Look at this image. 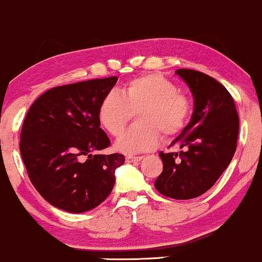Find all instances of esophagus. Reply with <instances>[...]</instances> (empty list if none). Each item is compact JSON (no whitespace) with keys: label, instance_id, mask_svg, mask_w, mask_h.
I'll return each instance as SVG.
<instances>
[{"label":"esophagus","instance_id":"esophagus-1","mask_svg":"<svg viewBox=\"0 0 262 262\" xmlns=\"http://www.w3.org/2000/svg\"><path fill=\"white\" fill-rule=\"evenodd\" d=\"M143 159V156H127L125 158V161L127 162H138Z\"/></svg>","mask_w":262,"mask_h":262}]
</instances>
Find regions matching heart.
Instances as JSON below:
<instances>
[{
  "label": "heart",
  "instance_id": "b5f03b06",
  "mask_svg": "<svg viewBox=\"0 0 262 262\" xmlns=\"http://www.w3.org/2000/svg\"><path fill=\"white\" fill-rule=\"evenodd\" d=\"M191 111V100L177 92L170 80L149 74L129 81L121 96L108 93L98 107V121L104 130L118 137L132 113H138L137 127L125 132L114 144L118 152L133 155L154 149L160 133L167 138L179 134L187 124Z\"/></svg>",
  "mask_w": 262,
  "mask_h": 262
}]
</instances>
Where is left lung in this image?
<instances>
[{
    "label": "left lung",
    "mask_w": 262,
    "mask_h": 262,
    "mask_svg": "<svg viewBox=\"0 0 262 262\" xmlns=\"http://www.w3.org/2000/svg\"><path fill=\"white\" fill-rule=\"evenodd\" d=\"M193 96L191 121L170 146L180 152H160L164 169L155 188L173 200L196 198L217 182L233 159L239 134V117L228 90L200 71L179 69Z\"/></svg>",
    "instance_id": "1"
}]
</instances>
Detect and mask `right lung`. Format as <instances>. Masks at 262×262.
<instances>
[{
	"instance_id": "1",
	"label": "right lung",
	"mask_w": 262,
	"mask_h": 262,
	"mask_svg": "<svg viewBox=\"0 0 262 262\" xmlns=\"http://www.w3.org/2000/svg\"><path fill=\"white\" fill-rule=\"evenodd\" d=\"M118 77L58 86L38 97L27 113L19 150L29 180L56 208L83 213L112 192L122 154L102 155L111 144L98 107Z\"/></svg>"
}]
</instances>
